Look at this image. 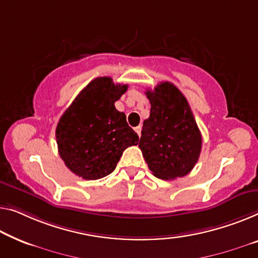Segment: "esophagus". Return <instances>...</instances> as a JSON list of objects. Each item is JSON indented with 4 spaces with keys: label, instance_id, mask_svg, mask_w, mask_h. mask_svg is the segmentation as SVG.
Masks as SVG:
<instances>
[{
    "label": "esophagus",
    "instance_id": "1",
    "mask_svg": "<svg viewBox=\"0 0 258 258\" xmlns=\"http://www.w3.org/2000/svg\"><path fill=\"white\" fill-rule=\"evenodd\" d=\"M141 128H142V127H141V125H139V126H137V127H136V128H134V131H136V132L138 133V136H139V137L141 136Z\"/></svg>",
    "mask_w": 258,
    "mask_h": 258
}]
</instances>
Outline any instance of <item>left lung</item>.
<instances>
[{
  "label": "left lung",
  "instance_id": "1",
  "mask_svg": "<svg viewBox=\"0 0 258 258\" xmlns=\"http://www.w3.org/2000/svg\"><path fill=\"white\" fill-rule=\"evenodd\" d=\"M146 95L151 114L141 131L142 155L155 177H183L194 169L202 151V134L189 103L170 82H161Z\"/></svg>",
  "mask_w": 258,
  "mask_h": 258
}]
</instances>
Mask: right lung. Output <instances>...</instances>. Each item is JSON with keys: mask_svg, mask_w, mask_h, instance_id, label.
<instances>
[{"mask_svg": "<svg viewBox=\"0 0 258 258\" xmlns=\"http://www.w3.org/2000/svg\"><path fill=\"white\" fill-rule=\"evenodd\" d=\"M127 87L107 76L92 80L61 116L55 131L57 149L79 177H105L116 169L122 152L138 145V134L114 106Z\"/></svg>", "mask_w": 258, "mask_h": 258, "instance_id": "right-lung-1", "label": "right lung"}]
</instances>
